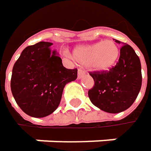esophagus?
<instances>
[{"label": "esophagus", "instance_id": "obj_1", "mask_svg": "<svg viewBox=\"0 0 151 151\" xmlns=\"http://www.w3.org/2000/svg\"><path fill=\"white\" fill-rule=\"evenodd\" d=\"M85 74H86L85 71H83V70H78V79H81V77H82Z\"/></svg>", "mask_w": 151, "mask_h": 151}]
</instances>
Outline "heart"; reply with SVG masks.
<instances>
[{"label":"heart","mask_w":151,"mask_h":151,"mask_svg":"<svg viewBox=\"0 0 151 151\" xmlns=\"http://www.w3.org/2000/svg\"><path fill=\"white\" fill-rule=\"evenodd\" d=\"M119 54L118 45L113 40L107 39L76 47L72 52V58L80 65L102 72L110 70L116 64Z\"/></svg>","instance_id":"1"}]
</instances>
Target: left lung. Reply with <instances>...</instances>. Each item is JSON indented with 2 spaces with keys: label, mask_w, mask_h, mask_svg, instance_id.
<instances>
[{
  "label": "left lung",
  "mask_w": 151,
  "mask_h": 151,
  "mask_svg": "<svg viewBox=\"0 0 151 151\" xmlns=\"http://www.w3.org/2000/svg\"><path fill=\"white\" fill-rule=\"evenodd\" d=\"M115 42H120L115 39ZM94 85L88 90L91 102L104 112L118 113L128 109L137 99L142 86L140 59L132 46L120 47L116 65L107 71L90 72Z\"/></svg>",
  "instance_id": "1"
}]
</instances>
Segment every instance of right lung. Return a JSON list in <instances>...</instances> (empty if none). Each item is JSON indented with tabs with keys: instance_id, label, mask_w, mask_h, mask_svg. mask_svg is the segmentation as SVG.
<instances>
[{
	"instance_id": "add662e5",
	"label": "right lung",
	"mask_w": 151,
	"mask_h": 151,
	"mask_svg": "<svg viewBox=\"0 0 151 151\" xmlns=\"http://www.w3.org/2000/svg\"><path fill=\"white\" fill-rule=\"evenodd\" d=\"M52 43L39 42L23 50L13 68L11 91L27 115L43 118L59 106L63 88L77 78V70L63 67Z\"/></svg>"
}]
</instances>
